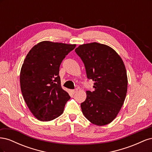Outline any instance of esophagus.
I'll return each instance as SVG.
<instances>
[{
	"label": "esophagus",
	"mask_w": 152,
	"mask_h": 152,
	"mask_svg": "<svg viewBox=\"0 0 152 152\" xmlns=\"http://www.w3.org/2000/svg\"><path fill=\"white\" fill-rule=\"evenodd\" d=\"M77 91V89H72V90H70V92H71L72 94H75Z\"/></svg>",
	"instance_id": "1"
}]
</instances>
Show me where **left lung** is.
Segmentation results:
<instances>
[{"label": "left lung", "instance_id": "left-lung-1", "mask_svg": "<svg viewBox=\"0 0 152 152\" xmlns=\"http://www.w3.org/2000/svg\"><path fill=\"white\" fill-rule=\"evenodd\" d=\"M75 51L84 64L87 78L94 81V90L86 91L80 104L82 113L93 124L107 125L117 117L126 99L128 82L124 63L114 49L98 42L80 45Z\"/></svg>", "mask_w": 152, "mask_h": 152}]
</instances>
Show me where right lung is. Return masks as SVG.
<instances>
[{"mask_svg": "<svg viewBox=\"0 0 152 152\" xmlns=\"http://www.w3.org/2000/svg\"><path fill=\"white\" fill-rule=\"evenodd\" d=\"M75 44L42 41L26 55L20 72V87L25 102L40 121L60 116L70 96L61 86L59 66Z\"/></svg>", "mask_w": 152, "mask_h": 152, "instance_id": "1", "label": "right lung"}]
</instances>
